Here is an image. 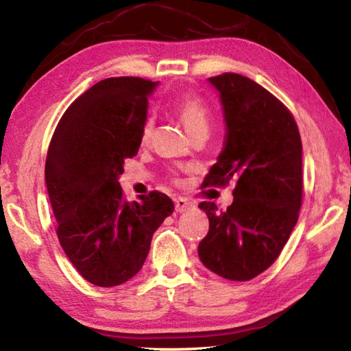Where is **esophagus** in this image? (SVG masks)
<instances>
[{"instance_id": "esophagus-1", "label": "esophagus", "mask_w": 351, "mask_h": 351, "mask_svg": "<svg viewBox=\"0 0 351 351\" xmlns=\"http://www.w3.org/2000/svg\"><path fill=\"white\" fill-rule=\"evenodd\" d=\"M175 207H176V212L184 213V212L192 210L195 204L190 203V201L186 198H175Z\"/></svg>"}]
</instances>
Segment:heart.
I'll return each mask as SVG.
<instances>
[{
  "instance_id": "heart-1",
  "label": "heart",
  "mask_w": 351,
  "mask_h": 351,
  "mask_svg": "<svg viewBox=\"0 0 351 351\" xmlns=\"http://www.w3.org/2000/svg\"><path fill=\"white\" fill-rule=\"evenodd\" d=\"M175 111L178 117L181 119L184 128L187 133L192 136L199 130H209V111H207L206 105L197 97H186L182 99L180 104L175 106ZM153 130V119L148 117L142 127V141H147L150 138Z\"/></svg>"
}]
</instances>
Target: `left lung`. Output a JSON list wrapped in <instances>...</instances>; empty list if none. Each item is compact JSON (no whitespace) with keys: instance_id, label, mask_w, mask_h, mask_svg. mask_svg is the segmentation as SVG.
I'll return each instance as SVG.
<instances>
[{"instance_id":"8db88e82","label":"left lung","mask_w":351,"mask_h":351,"mask_svg":"<svg viewBox=\"0 0 351 351\" xmlns=\"http://www.w3.org/2000/svg\"><path fill=\"white\" fill-rule=\"evenodd\" d=\"M207 82L221 102L226 138L203 186H237L228 210L198 206L209 218L198 255L215 274L245 282L274 263L299 218L302 141L287 106L258 83L234 73Z\"/></svg>"}]
</instances>
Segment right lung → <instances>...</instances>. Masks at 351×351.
I'll return each instance as SVG.
<instances>
[{"mask_svg": "<svg viewBox=\"0 0 351 351\" xmlns=\"http://www.w3.org/2000/svg\"><path fill=\"white\" fill-rule=\"evenodd\" d=\"M159 82L111 77L64 111L47 150L45 180L57 237L83 278L102 288L138 274L152 237L175 204L152 192L123 201L119 178L138 154L148 97Z\"/></svg>", "mask_w": 351, "mask_h": 351, "instance_id": "add662e5", "label": "right lung"}]
</instances>
